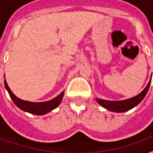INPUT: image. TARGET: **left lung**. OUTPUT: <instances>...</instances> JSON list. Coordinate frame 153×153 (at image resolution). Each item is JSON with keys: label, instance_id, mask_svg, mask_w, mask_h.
Segmentation results:
<instances>
[{"label": "left lung", "instance_id": "8db88e82", "mask_svg": "<svg viewBox=\"0 0 153 153\" xmlns=\"http://www.w3.org/2000/svg\"><path fill=\"white\" fill-rule=\"evenodd\" d=\"M152 79V77H151ZM151 79L148 82V85L146 86L145 89L143 90L142 92L139 94L138 95H136L134 98L129 99V100H122V101H108V100H103L101 99H97V102L100 103V105L108 109L109 111L112 112H124L129 111L130 109L133 108L135 106L139 104V102H141L143 98L145 97L147 94L151 84Z\"/></svg>", "mask_w": 153, "mask_h": 153}]
</instances>
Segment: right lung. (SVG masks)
Returning a JSON list of instances; mask_svg holds the SVG:
<instances>
[{"instance_id": "1", "label": "right lung", "mask_w": 153, "mask_h": 153, "mask_svg": "<svg viewBox=\"0 0 153 153\" xmlns=\"http://www.w3.org/2000/svg\"><path fill=\"white\" fill-rule=\"evenodd\" d=\"M4 82H5V86L6 88V90H7L8 93L10 94L11 100H13V102L15 103V105L17 106L18 108H19L20 109H22L23 111L29 112V113H32V114L44 115L45 113H47V112H51V110L56 108L60 104L61 101H62L63 94H64V91H63L56 98H54V99L50 100V101H47V102H28V101H24V100H20L18 97L15 96L13 94V92L10 90V87L8 86L5 79Z\"/></svg>"}]
</instances>
